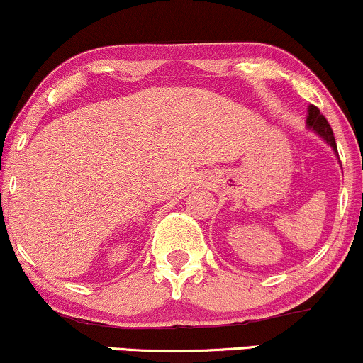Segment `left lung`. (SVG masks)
<instances>
[{"label": "left lung", "instance_id": "1", "mask_svg": "<svg viewBox=\"0 0 363 363\" xmlns=\"http://www.w3.org/2000/svg\"><path fill=\"white\" fill-rule=\"evenodd\" d=\"M306 126L309 130H313L314 133L318 135V137H321L325 140L328 145L333 148V152L336 155H338V148H336V142H335V135H333V130H331V126L328 123V120H326L325 116L321 115L320 110H318L316 106H309L308 108V120H306Z\"/></svg>", "mask_w": 363, "mask_h": 363}]
</instances>
